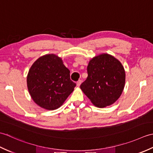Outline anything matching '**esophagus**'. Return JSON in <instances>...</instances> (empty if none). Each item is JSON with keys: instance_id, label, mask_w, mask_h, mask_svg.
<instances>
[{"instance_id": "obj_1", "label": "esophagus", "mask_w": 153, "mask_h": 153, "mask_svg": "<svg viewBox=\"0 0 153 153\" xmlns=\"http://www.w3.org/2000/svg\"><path fill=\"white\" fill-rule=\"evenodd\" d=\"M82 83V80H79L78 82H77L76 83L77 86V87H79L80 85H81V83Z\"/></svg>"}]
</instances>
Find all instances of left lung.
<instances>
[{"mask_svg": "<svg viewBox=\"0 0 153 153\" xmlns=\"http://www.w3.org/2000/svg\"><path fill=\"white\" fill-rule=\"evenodd\" d=\"M87 74L80 88L93 105L104 108L112 105L121 96L126 73L122 63L114 56L102 53L93 57L89 62Z\"/></svg>", "mask_w": 153, "mask_h": 153, "instance_id": "obj_1", "label": "left lung"}]
</instances>
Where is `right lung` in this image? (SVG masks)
<instances>
[{"mask_svg":"<svg viewBox=\"0 0 153 153\" xmlns=\"http://www.w3.org/2000/svg\"><path fill=\"white\" fill-rule=\"evenodd\" d=\"M62 59L54 54H45L35 61L27 76L29 93L33 101L48 110L57 109L73 92L76 84Z\"/></svg>","mask_w":153,"mask_h":153,"instance_id":"obj_1","label":"right lung"}]
</instances>
